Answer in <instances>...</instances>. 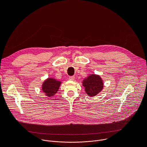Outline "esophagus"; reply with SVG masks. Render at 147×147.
<instances>
[{
  "instance_id": "obj_1",
  "label": "esophagus",
  "mask_w": 147,
  "mask_h": 147,
  "mask_svg": "<svg viewBox=\"0 0 147 147\" xmlns=\"http://www.w3.org/2000/svg\"><path fill=\"white\" fill-rule=\"evenodd\" d=\"M69 80L71 81H73L75 80V77L74 76H71L69 77Z\"/></svg>"
}]
</instances>
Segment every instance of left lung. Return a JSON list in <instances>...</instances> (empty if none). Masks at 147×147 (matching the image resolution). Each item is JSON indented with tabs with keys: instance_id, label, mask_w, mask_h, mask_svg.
Instances as JSON below:
<instances>
[{
	"instance_id": "left-lung-1",
	"label": "left lung",
	"mask_w": 147,
	"mask_h": 147,
	"mask_svg": "<svg viewBox=\"0 0 147 147\" xmlns=\"http://www.w3.org/2000/svg\"><path fill=\"white\" fill-rule=\"evenodd\" d=\"M82 86L89 96H94L102 90L103 82L99 75L93 74L83 80Z\"/></svg>"
}]
</instances>
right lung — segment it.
<instances>
[{
    "instance_id": "right-lung-1",
    "label": "right lung",
    "mask_w": 147,
    "mask_h": 147,
    "mask_svg": "<svg viewBox=\"0 0 147 147\" xmlns=\"http://www.w3.org/2000/svg\"><path fill=\"white\" fill-rule=\"evenodd\" d=\"M61 82L53 78L46 79L42 85V91L45 95L51 97L54 96L58 91Z\"/></svg>"
}]
</instances>
